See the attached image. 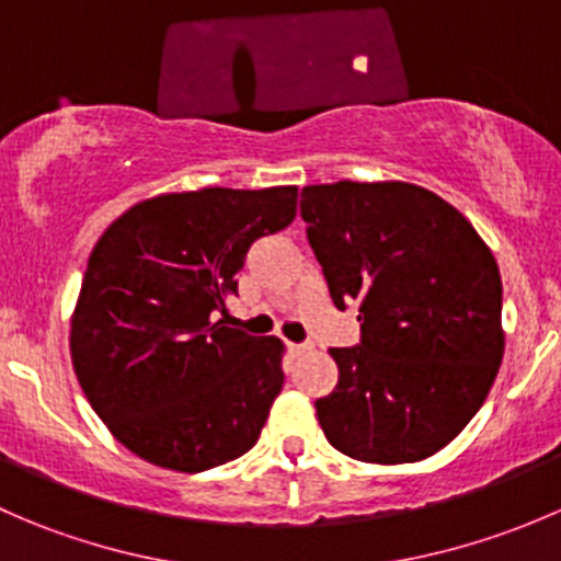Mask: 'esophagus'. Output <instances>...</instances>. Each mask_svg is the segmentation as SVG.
<instances>
[{"label":"esophagus","instance_id":"34e87169","mask_svg":"<svg viewBox=\"0 0 561 561\" xmlns=\"http://www.w3.org/2000/svg\"><path fill=\"white\" fill-rule=\"evenodd\" d=\"M287 350H290V353L293 355H304V353H309V350H312V344H307V342H304V344H287Z\"/></svg>","mask_w":561,"mask_h":561}]
</instances>
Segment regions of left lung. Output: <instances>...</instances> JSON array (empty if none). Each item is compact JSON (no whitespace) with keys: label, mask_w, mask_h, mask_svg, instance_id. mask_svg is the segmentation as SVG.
<instances>
[{"label":"left lung","mask_w":561,"mask_h":561,"mask_svg":"<svg viewBox=\"0 0 561 561\" xmlns=\"http://www.w3.org/2000/svg\"><path fill=\"white\" fill-rule=\"evenodd\" d=\"M301 217L333 307L360 322L355 347L331 350L339 382L314 401L322 434L358 461L434 456L500 371L494 254L450 203L404 181L304 186Z\"/></svg>","instance_id":"8db88e82"}]
</instances>
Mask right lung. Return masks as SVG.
Listing matches in <instances>:
<instances>
[{
  "instance_id": "1",
  "label": "right lung",
  "mask_w": 561,
  "mask_h": 561,
  "mask_svg": "<svg viewBox=\"0 0 561 561\" xmlns=\"http://www.w3.org/2000/svg\"><path fill=\"white\" fill-rule=\"evenodd\" d=\"M296 186L160 195L105 230L72 314L78 382L135 456L206 472L244 456L285 386L282 342L225 325L260 236L296 217Z\"/></svg>"
}]
</instances>
